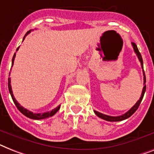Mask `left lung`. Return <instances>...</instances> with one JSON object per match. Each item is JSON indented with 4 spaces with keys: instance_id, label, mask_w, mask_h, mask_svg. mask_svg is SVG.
I'll list each match as a JSON object with an SVG mask.
<instances>
[{
    "instance_id": "1",
    "label": "left lung",
    "mask_w": 154,
    "mask_h": 154,
    "mask_svg": "<svg viewBox=\"0 0 154 154\" xmlns=\"http://www.w3.org/2000/svg\"><path fill=\"white\" fill-rule=\"evenodd\" d=\"M131 44H132V46H133V49H134V53H136L137 57H138V60H139V61H140L142 68L143 69V58H142V56H141V53H139V51H138V47H137L136 44L134 42H132ZM143 75H144V86H143V91H142V94H141V97H140V98H139V100L137 101L136 104H135V105H134V106H133V107H132L130 110H129V111L127 112H126V113H124V115L119 116H111L105 115V114L101 113V112L95 111V110H94V113L96 114V115H97L98 117L101 118V119H103V120H107V121H110V122L121 121V120H126V119H128V118L130 117L131 116L133 115V114L135 112V111H136L137 109H138V108L139 107V105H140L141 101H142V100H143V96H144V94H145V92H146V86L145 85V83H146V75H145L144 70H143Z\"/></svg>"
}]
</instances>
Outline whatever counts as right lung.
<instances>
[{
    "instance_id": "add662e5",
    "label": "right lung",
    "mask_w": 154,
    "mask_h": 154,
    "mask_svg": "<svg viewBox=\"0 0 154 154\" xmlns=\"http://www.w3.org/2000/svg\"><path fill=\"white\" fill-rule=\"evenodd\" d=\"M30 31H31V30H29V31H27V32H26V34H25V36H24V38H23V40L25 39V38H26V35H27L29 33H30ZM19 48H20V47H18L17 49H16V51H17L18 49H19ZM15 57H16V53H15V54H14L13 57H12V60H11V63H12V65H13V63H14V60H15ZM9 75H10V72H9ZM8 91H9L10 94H11V98H12V100H13L14 103H15V105H16V106L17 107V109L20 110V112H22L24 116H26V117L30 118V119H33V120H42V119H45V118H49V117H50V116H53V115H55L56 112H57L60 109V105H59V106H57V108H55V109H53V110L50 112H44V113H33L32 112L29 111V110L26 109L25 108L23 107V106H21V105H20V104L18 103V101H16V98L14 97L13 93H12V90H11V79L10 78H8Z\"/></svg>"
}]
</instances>
